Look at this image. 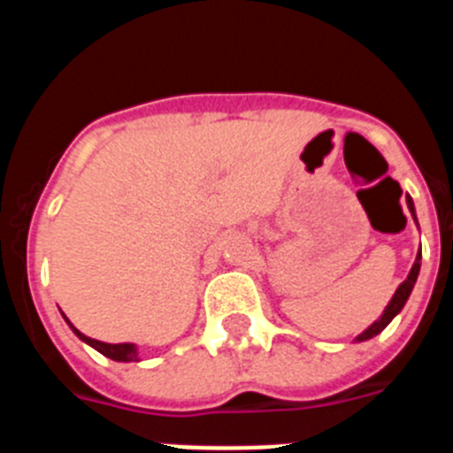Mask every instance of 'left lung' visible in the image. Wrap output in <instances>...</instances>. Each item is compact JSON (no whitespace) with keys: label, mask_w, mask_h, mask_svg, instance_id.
<instances>
[{"label":"left lung","mask_w":453,"mask_h":453,"mask_svg":"<svg viewBox=\"0 0 453 453\" xmlns=\"http://www.w3.org/2000/svg\"><path fill=\"white\" fill-rule=\"evenodd\" d=\"M406 203H408V211H411V215H413L415 224H418V215H415V203L413 199H411V195H406ZM419 229V226H418ZM419 267H422V250L418 251V256H415V263L413 267H411V272H408V276L403 279V283H399V288L395 290V295H392V299L388 302V306L383 308V313L379 315V319H374V322L367 326L363 334H358L354 338V342H365V340L374 338V335L381 334L383 329H386L388 324L392 322V319L397 318L399 313H402V308L406 306L408 297H411V292H413L415 288V281H418V276H419Z\"/></svg>","instance_id":"obj_1"}]
</instances>
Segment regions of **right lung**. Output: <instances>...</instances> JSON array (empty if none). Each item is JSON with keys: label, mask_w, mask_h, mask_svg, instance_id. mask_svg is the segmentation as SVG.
Listing matches in <instances>:
<instances>
[{"label": "right lung", "mask_w": 453, "mask_h": 453, "mask_svg": "<svg viewBox=\"0 0 453 453\" xmlns=\"http://www.w3.org/2000/svg\"><path fill=\"white\" fill-rule=\"evenodd\" d=\"M63 319H65L67 326L74 331V335H77L79 340H83L86 345H90L92 349H97L99 354H104L106 358H111V361L140 363V351H138V345H135V342H118V345H113V342H102V340L88 338V335L81 334V331H79L77 326H74V324L65 318V315H63Z\"/></svg>", "instance_id": "obj_1"}]
</instances>
